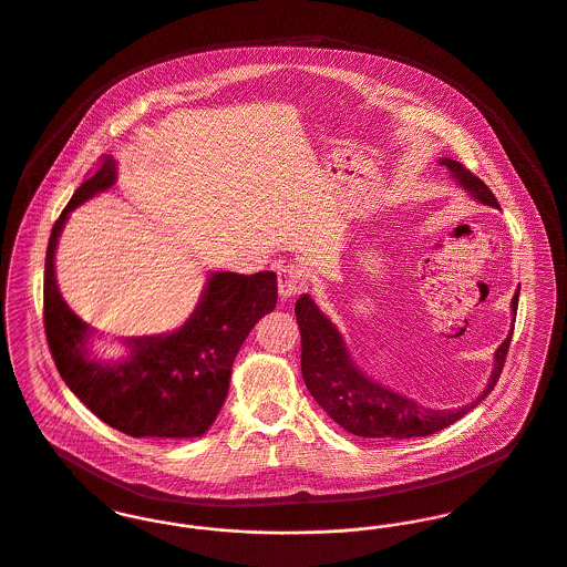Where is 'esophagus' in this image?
Here are the masks:
<instances>
[{
    "instance_id": "esophagus-1",
    "label": "esophagus",
    "mask_w": 567,
    "mask_h": 567,
    "mask_svg": "<svg viewBox=\"0 0 567 567\" xmlns=\"http://www.w3.org/2000/svg\"><path fill=\"white\" fill-rule=\"evenodd\" d=\"M302 291V271L298 265H282L278 269V293L282 300H291Z\"/></svg>"
}]
</instances>
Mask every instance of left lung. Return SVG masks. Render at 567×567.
<instances>
[{"label":"left lung","mask_w":567,"mask_h":567,"mask_svg":"<svg viewBox=\"0 0 567 567\" xmlns=\"http://www.w3.org/2000/svg\"><path fill=\"white\" fill-rule=\"evenodd\" d=\"M440 165L447 167L454 183L465 193H470L476 202L498 208L496 195L461 163L452 158H440ZM517 298L519 289L511 300L513 321L517 313ZM296 317L302 334V377L317 404L343 431L359 437L377 440L429 437L470 413L481 400L489 395V391L498 382L513 334L511 323L506 339L494 352V368L487 378V384L474 402L458 409H429L413 398L395 393L393 389L368 377L354 363L339 328L330 321V317L319 311L309 293H302L296 302Z\"/></svg>","instance_id":"left-lung-1"}]
</instances>
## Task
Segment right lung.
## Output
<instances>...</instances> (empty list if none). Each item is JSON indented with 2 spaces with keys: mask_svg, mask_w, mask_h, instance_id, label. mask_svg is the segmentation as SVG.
<instances>
[{
  "mask_svg": "<svg viewBox=\"0 0 567 567\" xmlns=\"http://www.w3.org/2000/svg\"><path fill=\"white\" fill-rule=\"evenodd\" d=\"M117 183V163L106 156L86 178L52 228L45 254V334L66 386L102 422L130 437H202L228 395L233 363L254 323L278 300L274 271L252 276L213 271L189 319L165 334L127 337L126 357H93L95 330L64 302L56 282V248L78 206Z\"/></svg>",
  "mask_w": 567,
  "mask_h": 567,
  "instance_id": "1",
  "label": "right lung"
}]
</instances>
